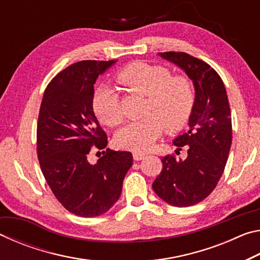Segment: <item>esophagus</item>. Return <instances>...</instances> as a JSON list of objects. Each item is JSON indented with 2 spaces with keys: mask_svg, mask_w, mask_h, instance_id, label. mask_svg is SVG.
I'll list each match as a JSON object with an SVG mask.
<instances>
[{
  "mask_svg": "<svg viewBox=\"0 0 260 260\" xmlns=\"http://www.w3.org/2000/svg\"><path fill=\"white\" fill-rule=\"evenodd\" d=\"M147 155L144 152H141V151H134L133 152V158H134V160H141V159H143L144 157H146Z\"/></svg>",
  "mask_w": 260,
  "mask_h": 260,
  "instance_id": "1",
  "label": "esophagus"
}]
</instances>
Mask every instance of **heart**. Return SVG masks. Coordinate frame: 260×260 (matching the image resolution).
<instances>
[{"label": "heart", "mask_w": 260, "mask_h": 260, "mask_svg": "<svg viewBox=\"0 0 260 260\" xmlns=\"http://www.w3.org/2000/svg\"><path fill=\"white\" fill-rule=\"evenodd\" d=\"M117 81L128 90L148 96L143 119L122 127L116 136L119 147L128 150H146L167 128L181 129L190 117L195 90L191 81L161 65L134 61L117 73ZM93 108L100 120L108 126H117L124 119L119 94L108 85L101 86L94 95Z\"/></svg>", "instance_id": "heart-1"}]
</instances>
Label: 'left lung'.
Instances as JSON below:
<instances>
[{
  "label": "left lung",
  "mask_w": 260,
  "mask_h": 260,
  "mask_svg": "<svg viewBox=\"0 0 260 260\" xmlns=\"http://www.w3.org/2000/svg\"><path fill=\"white\" fill-rule=\"evenodd\" d=\"M158 55L181 69L195 88L189 129L173 141L178 150L186 147L188 155L162 157V170L152 183L160 200L186 208L206 199L221 178L232 146L231 108L225 85L209 64L186 52Z\"/></svg>",
  "instance_id": "left-lung-1"
}]
</instances>
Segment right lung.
<instances>
[{"instance_id": "add662e5", "label": "right lung", "mask_w": 260, "mask_h": 260, "mask_svg": "<svg viewBox=\"0 0 260 260\" xmlns=\"http://www.w3.org/2000/svg\"><path fill=\"white\" fill-rule=\"evenodd\" d=\"M117 60H82L70 65L47 86L39 113L37 144L43 177L59 203L83 218L99 217L119 199L128 151L107 149L95 163L90 148L105 149L108 138L93 109L94 85Z\"/></svg>"}]
</instances>
